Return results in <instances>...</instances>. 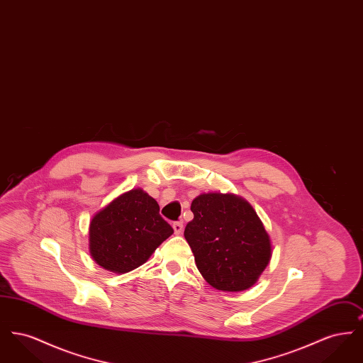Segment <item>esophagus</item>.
Wrapping results in <instances>:
<instances>
[{
  "label": "esophagus",
  "mask_w": 363,
  "mask_h": 363,
  "mask_svg": "<svg viewBox=\"0 0 363 363\" xmlns=\"http://www.w3.org/2000/svg\"><path fill=\"white\" fill-rule=\"evenodd\" d=\"M173 228L175 234H181L184 231V223L182 222H174Z\"/></svg>",
  "instance_id": "esophagus-1"
}]
</instances>
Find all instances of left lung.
Masks as SVG:
<instances>
[{
    "label": "left lung",
    "mask_w": 363,
    "mask_h": 363,
    "mask_svg": "<svg viewBox=\"0 0 363 363\" xmlns=\"http://www.w3.org/2000/svg\"><path fill=\"white\" fill-rule=\"evenodd\" d=\"M185 238L208 283L222 291L252 287L271 259V241L252 206L234 194L207 193L191 201Z\"/></svg>",
    "instance_id": "left-lung-1"
}]
</instances>
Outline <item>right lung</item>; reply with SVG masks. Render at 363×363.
<instances>
[{"mask_svg": "<svg viewBox=\"0 0 363 363\" xmlns=\"http://www.w3.org/2000/svg\"><path fill=\"white\" fill-rule=\"evenodd\" d=\"M173 233L155 200L141 189H132L92 218L89 252L104 269L126 274L143 265Z\"/></svg>", "mask_w": 363, "mask_h": 363, "instance_id": "add662e5", "label": "right lung"}]
</instances>
